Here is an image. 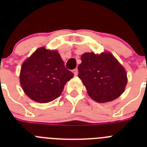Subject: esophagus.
<instances>
[{"mask_svg": "<svg viewBox=\"0 0 147 147\" xmlns=\"http://www.w3.org/2000/svg\"><path fill=\"white\" fill-rule=\"evenodd\" d=\"M73 72H74V74L75 76H77V75H78V69H77V68H76V69L74 70V71H73Z\"/></svg>", "mask_w": 147, "mask_h": 147, "instance_id": "esophagus-1", "label": "esophagus"}]
</instances>
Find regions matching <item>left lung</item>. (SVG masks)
<instances>
[{"mask_svg":"<svg viewBox=\"0 0 147 147\" xmlns=\"http://www.w3.org/2000/svg\"><path fill=\"white\" fill-rule=\"evenodd\" d=\"M81 60L78 76L95 102H111L124 93L127 83V73L111 53H85Z\"/></svg>","mask_w":147,"mask_h":147,"instance_id":"1","label":"left lung"}]
</instances>
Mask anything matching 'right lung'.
<instances>
[{"mask_svg": "<svg viewBox=\"0 0 147 147\" xmlns=\"http://www.w3.org/2000/svg\"><path fill=\"white\" fill-rule=\"evenodd\" d=\"M74 74L65 67L56 50L39 48L22 65L20 82L31 99L48 103L59 96Z\"/></svg>", "mask_w": 147, "mask_h": 147, "instance_id": "right-lung-1", "label": "right lung"}]
</instances>
